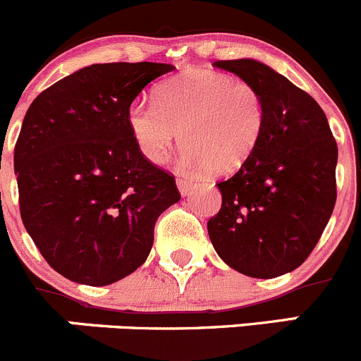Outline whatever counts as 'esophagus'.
<instances>
[{
	"label": "esophagus",
	"instance_id": "obj_1",
	"mask_svg": "<svg viewBox=\"0 0 361 361\" xmlns=\"http://www.w3.org/2000/svg\"><path fill=\"white\" fill-rule=\"evenodd\" d=\"M176 182H177V188H179V192H180L182 196H185L189 191H191V188H192V182L191 180L184 179V177H177Z\"/></svg>",
	"mask_w": 361,
	"mask_h": 361
}]
</instances>
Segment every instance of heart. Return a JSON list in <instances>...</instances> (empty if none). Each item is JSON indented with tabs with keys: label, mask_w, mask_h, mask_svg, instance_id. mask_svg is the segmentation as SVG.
<instances>
[{
	"label": "heart",
	"mask_w": 361,
	"mask_h": 361,
	"mask_svg": "<svg viewBox=\"0 0 361 361\" xmlns=\"http://www.w3.org/2000/svg\"><path fill=\"white\" fill-rule=\"evenodd\" d=\"M158 102L137 99L128 126L145 159L163 163L182 138L189 169L230 173L258 147L267 124L262 92L252 84L212 70H189L166 80Z\"/></svg>",
	"instance_id": "1"
}]
</instances>
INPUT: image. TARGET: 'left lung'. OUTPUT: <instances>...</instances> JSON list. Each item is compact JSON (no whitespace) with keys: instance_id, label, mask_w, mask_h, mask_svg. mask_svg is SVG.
Listing matches in <instances>:
<instances>
[{"instance_id":"1","label":"left lung","mask_w":361,"mask_h":361,"mask_svg":"<svg viewBox=\"0 0 361 361\" xmlns=\"http://www.w3.org/2000/svg\"><path fill=\"white\" fill-rule=\"evenodd\" d=\"M262 92L263 137L251 158L219 182L221 210L207 223L219 258L237 272L272 279L300 267L335 207L337 142L312 96L256 59L216 61Z\"/></svg>"}]
</instances>
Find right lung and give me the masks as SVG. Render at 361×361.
Wrapping results in <instances>:
<instances>
[{"instance_id": "add662e5", "label": "right lung", "mask_w": 361, "mask_h": 361, "mask_svg": "<svg viewBox=\"0 0 361 361\" xmlns=\"http://www.w3.org/2000/svg\"><path fill=\"white\" fill-rule=\"evenodd\" d=\"M163 63L91 64L35 98L13 152L20 217L49 265L106 286L147 259L154 224L180 200L176 179L144 158L128 110L173 71Z\"/></svg>"}]
</instances>
